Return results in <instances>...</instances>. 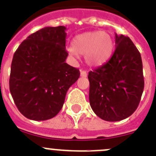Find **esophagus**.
<instances>
[{
    "label": "esophagus",
    "instance_id": "obj_1",
    "mask_svg": "<svg viewBox=\"0 0 156 156\" xmlns=\"http://www.w3.org/2000/svg\"><path fill=\"white\" fill-rule=\"evenodd\" d=\"M80 76L82 77H87V73L86 72L85 70H82V69H81V70H80Z\"/></svg>",
    "mask_w": 156,
    "mask_h": 156
}]
</instances>
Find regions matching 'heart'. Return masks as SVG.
Wrapping results in <instances>:
<instances>
[{
    "label": "heart",
    "instance_id": "heart-1",
    "mask_svg": "<svg viewBox=\"0 0 156 156\" xmlns=\"http://www.w3.org/2000/svg\"><path fill=\"white\" fill-rule=\"evenodd\" d=\"M114 49V42L111 35L101 31H89L78 35L73 41L72 47L67 48L70 56L77 54L85 55L87 63L99 66L108 61Z\"/></svg>",
    "mask_w": 156,
    "mask_h": 156
}]
</instances>
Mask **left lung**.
<instances>
[{
    "label": "left lung",
    "instance_id": "8db88e82",
    "mask_svg": "<svg viewBox=\"0 0 156 156\" xmlns=\"http://www.w3.org/2000/svg\"><path fill=\"white\" fill-rule=\"evenodd\" d=\"M109 60L88 74L90 104L100 118L119 121L131 116L144 90L141 54L128 37L115 34Z\"/></svg>",
    "mask_w": 156,
    "mask_h": 156
}]
</instances>
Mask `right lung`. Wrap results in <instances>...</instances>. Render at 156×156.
Instances as JSON below:
<instances>
[{
	"label": "right lung",
	"instance_id": "1",
	"mask_svg": "<svg viewBox=\"0 0 156 156\" xmlns=\"http://www.w3.org/2000/svg\"><path fill=\"white\" fill-rule=\"evenodd\" d=\"M66 30L45 27L24 40L14 54L10 92L18 111L28 119L54 118L80 77L79 69L66 62Z\"/></svg>",
	"mask_w": 156,
	"mask_h": 156
}]
</instances>
